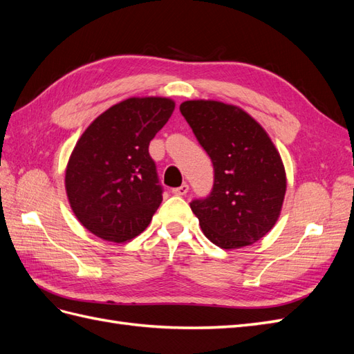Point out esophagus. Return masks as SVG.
<instances>
[{"instance_id": "esophagus-1", "label": "esophagus", "mask_w": 354, "mask_h": 354, "mask_svg": "<svg viewBox=\"0 0 354 354\" xmlns=\"http://www.w3.org/2000/svg\"><path fill=\"white\" fill-rule=\"evenodd\" d=\"M189 192V186L187 185H181L180 187H176L173 189V194L177 195V196H185Z\"/></svg>"}]
</instances>
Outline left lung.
Returning <instances> with one entry per match:
<instances>
[{
	"instance_id": "obj_1",
	"label": "left lung",
	"mask_w": 354,
	"mask_h": 354,
	"mask_svg": "<svg viewBox=\"0 0 354 354\" xmlns=\"http://www.w3.org/2000/svg\"><path fill=\"white\" fill-rule=\"evenodd\" d=\"M180 112L214 165V187L190 208L203 234L223 250L260 241L281 216L286 173L270 136L239 106L186 100Z\"/></svg>"
}]
</instances>
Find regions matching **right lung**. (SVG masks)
Listing matches in <instances>:
<instances>
[{
	"instance_id": "right-lung-1",
	"label": "right lung",
	"mask_w": 354,
	"mask_h": 354,
	"mask_svg": "<svg viewBox=\"0 0 354 354\" xmlns=\"http://www.w3.org/2000/svg\"><path fill=\"white\" fill-rule=\"evenodd\" d=\"M168 97H130L85 128L65 171L75 217L95 236L125 243L151 223L162 202L149 143L173 115Z\"/></svg>"
}]
</instances>
